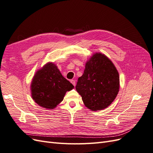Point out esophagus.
Masks as SVG:
<instances>
[{
  "label": "esophagus",
  "instance_id": "1",
  "mask_svg": "<svg viewBox=\"0 0 153 153\" xmlns=\"http://www.w3.org/2000/svg\"><path fill=\"white\" fill-rule=\"evenodd\" d=\"M71 83L74 86H76V81L75 80H71Z\"/></svg>",
  "mask_w": 153,
  "mask_h": 153
}]
</instances>
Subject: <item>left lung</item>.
<instances>
[{
    "label": "left lung",
    "instance_id": "1",
    "mask_svg": "<svg viewBox=\"0 0 153 153\" xmlns=\"http://www.w3.org/2000/svg\"><path fill=\"white\" fill-rule=\"evenodd\" d=\"M76 89L88 109L93 111L104 109L119 92V73L109 58L96 53L86 62Z\"/></svg>",
    "mask_w": 153,
    "mask_h": 153
}]
</instances>
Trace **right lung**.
<instances>
[{"instance_id": "right-lung-1", "label": "right lung", "mask_w": 153, "mask_h": 153, "mask_svg": "<svg viewBox=\"0 0 153 153\" xmlns=\"http://www.w3.org/2000/svg\"><path fill=\"white\" fill-rule=\"evenodd\" d=\"M30 88L36 103L42 107L53 109L63 100L66 92L74 86L62 75L55 64L49 62L36 72Z\"/></svg>"}]
</instances>
